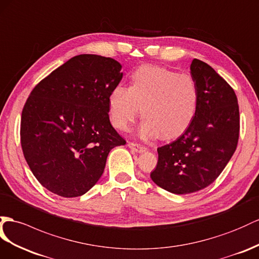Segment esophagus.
I'll use <instances>...</instances> for the list:
<instances>
[{"mask_svg": "<svg viewBox=\"0 0 259 259\" xmlns=\"http://www.w3.org/2000/svg\"><path fill=\"white\" fill-rule=\"evenodd\" d=\"M128 147L131 150L138 152V153H142V152L147 151V147H144V145H142L140 143H136V142H129L128 143Z\"/></svg>", "mask_w": 259, "mask_h": 259, "instance_id": "esophagus-1", "label": "esophagus"}]
</instances>
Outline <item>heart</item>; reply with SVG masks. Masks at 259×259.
Here are the masks:
<instances>
[{
	"mask_svg": "<svg viewBox=\"0 0 259 259\" xmlns=\"http://www.w3.org/2000/svg\"><path fill=\"white\" fill-rule=\"evenodd\" d=\"M198 104L199 90L194 77L155 65L138 68L129 76L128 88L117 86L108 97L114 127L129 130L141 110V135L160 134L164 139L180 137L190 127Z\"/></svg>",
	"mask_w": 259,
	"mask_h": 259,
	"instance_id": "b5f03b06",
	"label": "heart"
}]
</instances>
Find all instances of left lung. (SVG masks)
<instances>
[{
  "label": "left lung",
  "mask_w": 259,
  "mask_h": 259,
  "mask_svg": "<svg viewBox=\"0 0 259 259\" xmlns=\"http://www.w3.org/2000/svg\"><path fill=\"white\" fill-rule=\"evenodd\" d=\"M191 77L199 104L190 127L175 141L157 148L151 178L176 195L201 190L222 173L237 147L240 111L234 90L209 64L194 59Z\"/></svg>",
  "instance_id": "1"
}]
</instances>
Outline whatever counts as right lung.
<instances>
[{
    "label": "right lung",
    "instance_id": "1",
    "mask_svg": "<svg viewBox=\"0 0 259 259\" xmlns=\"http://www.w3.org/2000/svg\"><path fill=\"white\" fill-rule=\"evenodd\" d=\"M120 70L111 58L79 55L31 91L22 111L21 144L32 174L51 193L64 198L88 193L110 150L125 144L108 115Z\"/></svg>",
    "mask_w": 259,
    "mask_h": 259
}]
</instances>
